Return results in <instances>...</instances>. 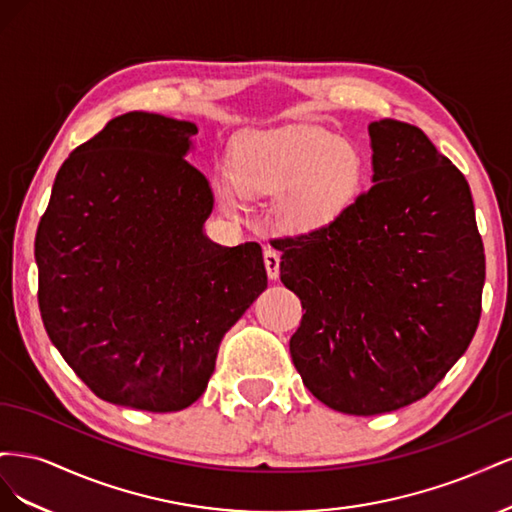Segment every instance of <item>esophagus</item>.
I'll use <instances>...</instances> for the list:
<instances>
[{
    "mask_svg": "<svg viewBox=\"0 0 512 512\" xmlns=\"http://www.w3.org/2000/svg\"><path fill=\"white\" fill-rule=\"evenodd\" d=\"M265 267H267L269 280H277V277H280V254L271 250V247L265 250Z\"/></svg>",
    "mask_w": 512,
    "mask_h": 512,
    "instance_id": "1",
    "label": "esophagus"
}]
</instances>
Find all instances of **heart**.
<instances>
[{"label": "heart", "instance_id": "heart-1", "mask_svg": "<svg viewBox=\"0 0 512 512\" xmlns=\"http://www.w3.org/2000/svg\"><path fill=\"white\" fill-rule=\"evenodd\" d=\"M363 158L344 138L314 126L254 130L230 151V179L215 181L220 207L239 215L243 196H277L275 215L286 228L333 222L359 190Z\"/></svg>", "mask_w": 512, "mask_h": 512}]
</instances>
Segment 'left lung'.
<instances>
[{
    "label": "left lung",
    "instance_id": "1",
    "mask_svg": "<svg viewBox=\"0 0 512 512\" xmlns=\"http://www.w3.org/2000/svg\"><path fill=\"white\" fill-rule=\"evenodd\" d=\"M367 130L374 185L333 222L275 239L305 309L292 363L322 404L356 416L410 406L446 376L476 333L485 284L466 177L421 128Z\"/></svg>",
    "mask_w": 512,
    "mask_h": 512
}]
</instances>
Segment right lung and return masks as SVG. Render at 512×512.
Instances as JSON below:
<instances>
[{
    "label": "right lung",
    "instance_id": "add662e5",
    "mask_svg": "<svg viewBox=\"0 0 512 512\" xmlns=\"http://www.w3.org/2000/svg\"><path fill=\"white\" fill-rule=\"evenodd\" d=\"M196 132L143 111L111 119L61 164L38 224L44 329L117 406H192L222 337L267 288L258 243L205 235L213 192L185 160Z\"/></svg>",
    "mask_w": 512,
    "mask_h": 512
}]
</instances>
